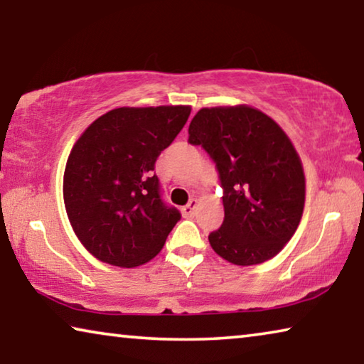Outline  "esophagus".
Here are the masks:
<instances>
[{
  "instance_id": "esophagus-1",
  "label": "esophagus",
  "mask_w": 364,
  "mask_h": 364,
  "mask_svg": "<svg viewBox=\"0 0 364 364\" xmlns=\"http://www.w3.org/2000/svg\"><path fill=\"white\" fill-rule=\"evenodd\" d=\"M196 207H197V200L196 199H191L188 204L181 208V212H183L184 217H193Z\"/></svg>"
}]
</instances>
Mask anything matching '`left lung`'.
Masks as SVG:
<instances>
[{
	"mask_svg": "<svg viewBox=\"0 0 364 364\" xmlns=\"http://www.w3.org/2000/svg\"><path fill=\"white\" fill-rule=\"evenodd\" d=\"M193 146L210 156L223 188L225 220L208 234L234 264L273 258L291 241L305 204L299 154L281 127L249 106L200 109L189 123Z\"/></svg>",
	"mask_w": 364,
	"mask_h": 364,
	"instance_id": "obj_1",
	"label": "left lung"
}]
</instances>
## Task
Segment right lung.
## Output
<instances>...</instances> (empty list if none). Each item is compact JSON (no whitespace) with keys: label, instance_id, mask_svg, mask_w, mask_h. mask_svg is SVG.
I'll return each mask as SVG.
<instances>
[{"label":"right lung","instance_id":"obj_1","mask_svg":"<svg viewBox=\"0 0 364 364\" xmlns=\"http://www.w3.org/2000/svg\"><path fill=\"white\" fill-rule=\"evenodd\" d=\"M189 114V106L114 109L73 146L64 204L80 242L97 260L133 268L164 247L181 213L162 199L154 168Z\"/></svg>","mask_w":364,"mask_h":364}]
</instances>
